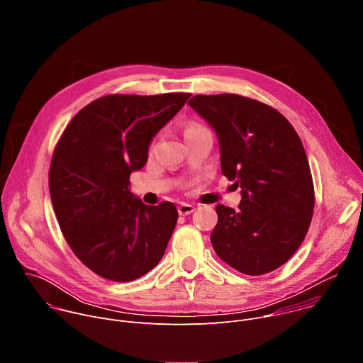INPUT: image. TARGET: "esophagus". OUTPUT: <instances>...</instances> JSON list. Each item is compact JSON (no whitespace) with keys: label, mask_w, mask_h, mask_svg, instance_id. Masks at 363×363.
Instances as JSON below:
<instances>
[{"label":"esophagus","mask_w":363,"mask_h":363,"mask_svg":"<svg viewBox=\"0 0 363 363\" xmlns=\"http://www.w3.org/2000/svg\"><path fill=\"white\" fill-rule=\"evenodd\" d=\"M194 211H195V206L191 205V203L181 202V203L178 205V213H179V216H188V214H191V213H194Z\"/></svg>","instance_id":"obj_1"}]
</instances>
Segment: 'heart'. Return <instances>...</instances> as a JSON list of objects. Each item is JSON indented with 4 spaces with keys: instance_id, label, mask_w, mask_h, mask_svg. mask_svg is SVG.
Returning <instances> with one entry per match:
<instances>
[{
    "instance_id": "1",
    "label": "heart",
    "mask_w": 363,
    "mask_h": 363,
    "mask_svg": "<svg viewBox=\"0 0 363 363\" xmlns=\"http://www.w3.org/2000/svg\"><path fill=\"white\" fill-rule=\"evenodd\" d=\"M195 129H198V126H194V125H191V126H188V128L185 129V133H186V132H191V130H195Z\"/></svg>"
}]
</instances>
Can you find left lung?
Wrapping results in <instances>:
<instances>
[{"mask_svg": "<svg viewBox=\"0 0 363 363\" xmlns=\"http://www.w3.org/2000/svg\"><path fill=\"white\" fill-rule=\"evenodd\" d=\"M188 105L216 130L221 171L241 188L238 210L217 205V255L248 276L283 266L304 240L315 188L303 143L290 122L238 94L194 96Z\"/></svg>", "mask_w": 363, "mask_h": 363, "instance_id": "left-lung-1", "label": "left lung"}]
</instances>
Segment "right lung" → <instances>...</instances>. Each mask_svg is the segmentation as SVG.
<instances>
[{"mask_svg":"<svg viewBox=\"0 0 363 363\" xmlns=\"http://www.w3.org/2000/svg\"><path fill=\"white\" fill-rule=\"evenodd\" d=\"M189 96H103L70 121L55 149L48 188L59 225L79 260L103 279L136 280L165 254L177 206L143 203L129 178Z\"/></svg>","mask_w":363,"mask_h":363,"instance_id":"add662e5","label":"right lung"}]
</instances>
